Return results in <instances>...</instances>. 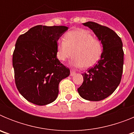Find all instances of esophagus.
<instances>
[{"label":"esophagus","instance_id":"34e87169","mask_svg":"<svg viewBox=\"0 0 134 134\" xmlns=\"http://www.w3.org/2000/svg\"><path fill=\"white\" fill-rule=\"evenodd\" d=\"M75 74H76L75 71L70 70V76H74Z\"/></svg>","mask_w":134,"mask_h":134}]
</instances>
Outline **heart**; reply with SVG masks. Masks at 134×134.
Segmentation results:
<instances>
[{
  "label": "heart",
  "instance_id": "1",
  "mask_svg": "<svg viewBox=\"0 0 134 134\" xmlns=\"http://www.w3.org/2000/svg\"><path fill=\"white\" fill-rule=\"evenodd\" d=\"M103 52V46L99 39L85 29L68 31L64 40L57 42V58L66 61L72 55V64L76 67L91 68L100 60Z\"/></svg>",
  "mask_w": 134,
  "mask_h": 134
}]
</instances>
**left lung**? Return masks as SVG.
I'll return each instance as SVG.
<instances>
[{
	"mask_svg": "<svg viewBox=\"0 0 134 134\" xmlns=\"http://www.w3.org/2000/svg\"><path fill=\"white\" fill-rule=\"evenodd\" d=\"M82 24L92 29L102 41L103 52L98 63L82 74L84 81L78 92L86 100L99 101L111 95L120 83L124 66L123 43L118 34L106 26L92 21Z\"/></svg>",
	"mask_w": 134,
	"mask_h": 134,
	"instance_id": "1",
	"label": "left lung"
}]
</instances>
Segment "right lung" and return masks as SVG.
<instances>
[{"label":"right lung","instance_id":"right-lung-1","mask_svg":"<svg viewBox=\"0 0 134 134\" xmlns=\"http://www.w3.org/2000/svg\"><path fill=\"white\" fill-rule=\"evenodd\" d=\"M66 26L37 25L20 35L13 54L15 84L19 92L37 105L52 103L58 85L70 70L57 58V42Z\"/></svg>","mask_w":134,"mask_h":134}]
</instances>
